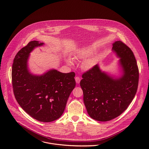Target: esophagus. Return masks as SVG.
<instances>
[{"label": "esophagus", "mask_w": 149, "mask_h": 149, "mask_svg": "<svg viewBox=\"0 0 149 149\" xmlns=\"http://www.w3.org/2000/svg\"><path fill=\"white\" fill-rule=\"evenodd\" d=\"M75 80H76V82L77 84H79V83H80V82L81 79H80V77L76 76V77H75Z\"/></svg>", "instance_id": "obj_1"}]
</instances>
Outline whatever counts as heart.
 <instances>
[{
  "label": "heart",
  "mask_w": 149,
  "mask_h": 149,
  "mask_svg": "<svg viewBox=\"0 0 149 149\" xmlns=\"http://www.w3.org/2000/svg\"><path fill=\"white\" fill-rule=\"evenodd\" d=\"M92 53V50L90 48L88 47H85V48H83L80 49L78 52L77 53V58H80V59H83L87 57L88 56H89L91 53ZM68 63L70 64H73V62L72 60L69 59L68 60ZM96 63V59L95 57H92L86 59L85 60V61L83 63V66L85 68V69H88L93 67L95 64Z\"/></svg>",
  "instance_id": "b5f03b06"
}]
</instances>
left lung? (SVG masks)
<instances>
[{
    "instance_id": "1",
    "label": "left lung",
    "mask_w": 149,
    "mask_h": 149,
    "mask_svg": "<svg viewBox=\"0 0 149 149\" xmlns=\"http://www.w3.org/2000/svg\"><path fill=\"white\" fill-rule=\"evenodd\" d=\"M112 50L120 58L123 74L113 79L102 72L98 65L84 72L80 86L87 112L100 122L121 115L132 101L138 89L139 69L131 49L121 41L113 43Z\"/></svg>"
}]
</instances>
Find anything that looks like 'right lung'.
<instances>
[{
    "mask_svg": "<svg viewBox=\"0 0 149 149\" xmlns=\"http://www.w3.org/2000/svg\"><path fill=\"white\" fill-rule=\"evenodd\" d=\"M43 44L31 41L17 53L12 67V84L17 102L27 113L40 122H50L63 115L76 85L75 73L54 69L41 76L30 73L27 65L29 53Z\"/></svg>",
    "mask_w": 149,
    "mask_h": 149,
    "instance_id": "add662e5",
    "label": "right lung"
}]
</instances>
